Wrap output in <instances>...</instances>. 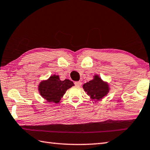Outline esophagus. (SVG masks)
Wrapping results in <instances>:
<instances>
[{
	"mask_svg": "<svg viewBox=\"0 0 150 150\" xmlns=\"http://www.w3.org/2000/svg\"><path fill=\"white\" fill-rule=\"evenodd\" d=\"M74 84H75V86H76L80 87L81 86V81H75Z\"/></svg>",
	"mask_w": 150,
	"mask_h": 150,
	"instance_id": "1",
	"label": "esophagus"
}]
</instances>
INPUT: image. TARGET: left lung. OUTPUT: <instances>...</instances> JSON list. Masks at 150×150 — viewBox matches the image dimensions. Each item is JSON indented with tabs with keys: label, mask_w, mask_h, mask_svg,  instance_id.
<instances>
[{
	"label": "left lung",
	"mask_w": 150,
	"mask_h": 150,
	"mask_svg": "<svg viewBox=\"0 0 150 150\" xmlns=\"http://www.w3.org/2000/svg\"><path fill=\"white\" fill-rule=\"evenodd\" d=\"M83 88L92 99L100 100L109 91L108 85L101 80L98 76H95L93 80L83 84Z\"/></svg>",
	"instance_id": "left-lung-1"
}]
</instances>
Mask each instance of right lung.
I'll return each instance as SVG.
<instances>
[{
    "label": "right lung",
    "mask_w": 150,
    "mask_h": 150,
    "mask_svg": "<svg viewBox=\"0 0 150 150\" xmlns=\"http://www.w3.org/2000/svg\"><path fill=\"white\" fill-rule=\"evenodd\" d=\"M74 84L69 80L61 81L59 76H52L48 80L43 81L38 86V90L42 97L48 102L58 103L67 90Z\"/></svg>",
    "instance_id": "1"
}]
</instances>
